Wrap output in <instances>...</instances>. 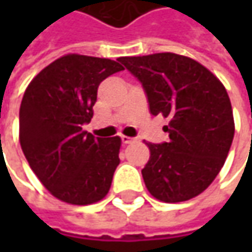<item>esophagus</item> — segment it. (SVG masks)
<instances>
[{
	"instance_id": "esophagus-1",
	"label": "esophagus",
	"mask_w": 252,
	"mask_h": 252,
	"mask_svg": "<svg viewBox=\"0 0 252 252\" xmlns=\"http://www.w3.org/2000/svg\"><path fill=\"white\" fill-rule=\"evenodd\" d=\"M122 143H125V144H131V143H136L137 139L136 137H127V136H122Z\"/></svg>"
}]
</instances>
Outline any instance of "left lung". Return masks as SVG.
Wrapping results in <instances>:
<instances>
[{"label":"left lung","mask_w":252,"mask_h":252,"mask_svg":"<svg viewBox=\"0 0 252 252\" xmlns=\"http://www.w3.org/2000/svg\"><path fill=\"white\" fill-rule=\"evenodd\" d=\"M147 95L151 115L169 118L168 141L147 143L144 184L158 200L198 196L218 177L234 137L227 91L198 62L175 53L121 57Z\"/></svg>","instance_id":"1"}]
</instances>
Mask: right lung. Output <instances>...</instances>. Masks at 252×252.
<instances>
[{
	"label": "right lung",
	"instance_id": "add662e5",
	"mask_svg": "<svg viewBox=\"0 0 252 252\" xmlns=\"http://www.w3.org/2000/svg\"><path fill=\"white\" fill-rule=\"evenodd\" d=\"M123 70L109 59L67 54L28 85L19 109V141L31 168L53 196L91 205L106 196L119 165L121 137L83 130L94 116L99 84Z\"/></svg>",
	"mask_w": 252,
	"mask_h": 252
}]
</instances>
